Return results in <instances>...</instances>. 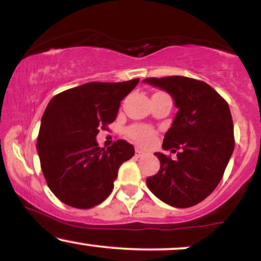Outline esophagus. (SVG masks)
Instances as JSON below:
<instances>
[{
  "mask_svg": "<svg viewBox=\"0 0 261 261\" xmlns=\"http://www.w3.org/2000/svg\"><path fill=\"white\" fill-rule=\"evenodd\" d=\"M135 155H136L137 158H141V157H143V155H145V152H143L142 149H140V148H135Z\"/></svg>",
  "mask_w": 261,
  "mask_h": 261,
  "instance_id": "34e87169",
  "label": "esophagus"
}]
</instances>
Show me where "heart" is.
<instances>
[{"mask_svg":"<svg viewBox=\"0 0 261 261\" xmlns=\"http://www.w3.org/2000/svg\"><path fill=\"white\" fill-rule=\"evenodd\" d=\"M127 135L141 146L153 145L157 137L153 128L145 126V125H133L127 128Z\"/></svg>","mask_w":261,"mask_h":261,"instance_id":"b5f03b06","label":"heart"}]
</instances>
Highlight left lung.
<instances>
[{"instance_id":"8db88e82","label":"left lung","mask_w":261,"mask_h":261,"mask_svg":"<svg viewBox=\"0 0 261 261\" xmlns=\"http://www.w3.org/2000/svg\"><path fill=\"white\" fill-rule=\"evenodd\" d=\"M143 82L168 92L179 109L163 140V148L179 151L178 158L155 153L161 169L146 182L163 202L190 207L216 189L234 149L228 103L207 83L189 77H148Z\"/></svg>"}]
</instances>
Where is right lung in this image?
Listing matches in <instances>:
<instances>
[{"mask_svg":"<svg viewBox=\"0 0 261 261\" xmlns=\"http://www.w3.org/2000/svg\"><path fill=\"white\" fill-rule=\"evenodd\" d=\"M139 81L85 83L49 101L37 149L47 187L60 201L91 208L110 195L119 168L135 149L125 140L100 148L95 137L99 128L106 130L115 120L120 101Z\"/></svg>","mask_w":261,"mask_h":261,"instance_id":"obj_1","label":"right lung"}]
</instances>
